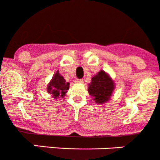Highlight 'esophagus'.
<instances>
[{"label":"esophagus","instance_id":"obj_1","mask_svg":"<svg viewBox=\"0 0 160 160\" xmlns=\"http://www.w3.org/2000/svg\"><path fill=\"white\" fill-rule=\"evenodd\" d=\"M75 83H80V84H81V83H83V80H80V79H77V80H75Z\"/></svg>","mask_w":160,"mask_h":160}]
</instances>
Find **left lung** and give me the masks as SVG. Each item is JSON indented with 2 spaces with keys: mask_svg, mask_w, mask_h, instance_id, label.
I'll list each match as a JSON object with an SVG mask.
<instances>
[{
  "mask_svg": "<svg viewBox=\"0 0 160 160\" xmlns=\"http://www.w3.org/2000/svg\"><path fill=\"white\" fill-rule=\"evenodd\" d=\"M114 80L108 72L100 70L91 79L88 84V93L98 104H104L111 99L114 90Z\"/></svg>",
  "mask_w": 160,
  "mask_h": 160,
  "instance_id": "obj_1",
  "label": "left lung"
}]
</instances>
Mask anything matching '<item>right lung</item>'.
Returning a JSON list of instances; mask_svg holds the SVG:
<instances>
[{
    "label": "right lung",
    "instance_id": "add662e5",
    "mask_svg": "<svg viewBox=\"0 0 160 160\" xmlns=\"http://www.w3.org/2000/svg\"><path fill=\"white\" fill-rule=\"evenodd\" d=\"M70 88V83L67 82L64 77L56 71L53 75L52 79L47 85V92L52 94L53 98L58 99L59 98H63L68 91Z\"/></svg>",
    "mask_w": 160,
    "mask_h": 160
}]
</instances>
